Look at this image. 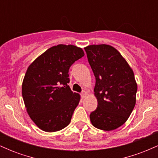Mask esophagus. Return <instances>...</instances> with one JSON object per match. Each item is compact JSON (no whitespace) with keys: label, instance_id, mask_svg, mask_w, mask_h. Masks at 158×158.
I'll return each instance as SVG.
<instances>
[{"label":"esophagus","instance_id":"1","mask_svg":"<svg viewBox=\"0 0 158 158\" xmlns=\"http://www.w3.org/2000/svg\"><path fill=\"white\" fill-rule=\"evenodd\" d=\"M87 95H88V93H87L85 90H83V91L81 93V97H82V98L86 97Z\"/></svg>","mask_w":158,"mask_h":158}]
</instances>
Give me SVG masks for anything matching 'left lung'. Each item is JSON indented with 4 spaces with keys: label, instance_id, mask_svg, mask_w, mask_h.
Segmentation results:
<instances>
[{
    "label": "left lung",
    "instance_id": "1",
    "mask_svg": "<svg viewBox=\"0 0 158 158\" xmlns=\"http://www.w3.org/2000/svg\"><path fill=\"white\" fill-rule=\"evenodd\" d=\"M96 78L97 109L90 114L92 125L103 131L123 126L136 104L137 85L135 74L120 52L108 44L85 48Z\"/></svg>",
    "mask_w": 158,
    "mask_h": 158
}]
</instances>
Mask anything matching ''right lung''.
Returning a JSON list of instances; mask_svg holds the SVG:
<instances>
[{
	"label": "right lung",
	"mask_w": 158,
	"mask_h": 158,
	"mask_svg": "<svg viewBox=\"0 0 158 158\" xmlns=\"http://www.w3.org/2000/svg\"><path fill=\"white\" fill-rule=\"evenodd\" d=\"M84 56L80 48L59 44L47 50L27 68L23 99L30 117L42 131H60L70 123L80 95L68 85L69 69Z\"/></svg>",
	"instance_id": "1"
}]
</instances>
